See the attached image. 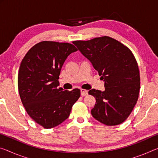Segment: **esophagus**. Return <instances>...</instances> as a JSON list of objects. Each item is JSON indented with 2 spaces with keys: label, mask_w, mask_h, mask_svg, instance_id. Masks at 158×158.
Returning a JSON list of instances; mask_svg holds the SVG:
<instances>
[{
  "label": "esophagus",
  "mask_w": 158,
  "mask_h": 158,
  "mask_svg": "<svg viewBox=\"0 0 158 158\" xmlns=\"http://www.w3.org/2000/svg\"><path fill=\"white\" fill-rule=\"evenodd\" d=\"M87 94H88V91H87V90H85V89H81V95L82 96H86Z\"/></svg>",
  "instance_id": "34e87169"
}]
</instances>
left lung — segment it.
I'll list each match as a JSON object with an SVG mask.
<instances>
[{
  "label": "left lung",
  "instance_id": "obj_1",
  "mask_svg": "<svg viewBox=\"0 0 158 158\" xmlns=\"http://www.w3.org/2000/svg\"><path fill=\"white\" fill-rule=\"evenodd\" d=\"M73 44L105 81L104 91H89L96 100L92 116L107 126L122 124L133 110L140 91L139 69L132 52L107 36Z\"/></svg>",
  "mask_w": 158,
  "mask_h": 158
}]
</instances>
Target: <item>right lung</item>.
Listing matches in <instances>:
<instances>
[{"label":"right lung","mask_w":158,"mask_h":158,"mask_svg":"<svg viewBox=\"0 0 158 158\" xmlns=\"http://www.w3.org/2000/svg\"><path fill=\"white\" fill-rule=\"evenodd\" d=\"M77 51L74 45L41 41L27 52L18 73V90L22 104L32 119L45 129L68 118L80 97V90L59 88V76L67 57Z\"/></svg>","instance_id":"1"}]
</instances>
